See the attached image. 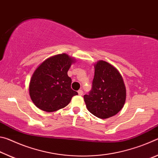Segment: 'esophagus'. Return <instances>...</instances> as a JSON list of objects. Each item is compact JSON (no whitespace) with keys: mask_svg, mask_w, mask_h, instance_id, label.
<instances>
[{"mask_svg":"<svg viewBox=\"0 0 158 158\" xmlns=\"http://www.w3.org/2000/svg\"><path fill=\"white\" fill-rule=\"evenodd\" d=\"M78 94H79V95H82L83 94H84V92H83L82 90H78Z\"/></svg>","mask_w":158,"mask_h":158,"instance_id":"34e87169","label":"esophagus"}]
</instances>
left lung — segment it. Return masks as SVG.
<instances>
[{"mask_svg": "<svg viewBox=\"0 0 158 158\" xmlns=\"http://www.w3.org/2000/svg\"><path fill=\"white\" fill-rule=\"evenodd\" d=\"M93 88L84 95L86 107L90 113L102 119L114 116L121 110L126 100V89L119 71L106 61L94 64Z\"/></svg>", "mask_w": 158, "mask_h": 158, "instance_id": "obj_1", "label": "left lung"}]
</instances>
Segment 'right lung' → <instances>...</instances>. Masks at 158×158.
<instances>
[{"label":"right lung","instance_id":"1","mask_svg":"<svg viewBox=\"0 0 158 158\" xmlns=\"http://www.w3.org/2000/svg\"><path fill=\"white\" fill-rule=\"evenodd\" d=\"M76 59L67 53L48 58L34 71L29 83V95L37 108L47 112L63 109L78 95L71 89L68 72Z\"/></svg>","mask_w":158,"mask_h":158}]
</instances>
